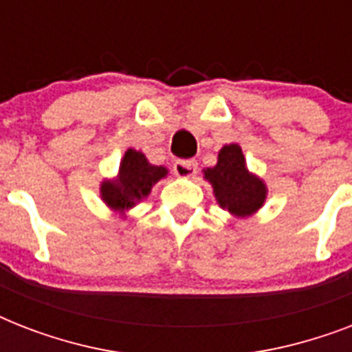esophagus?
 <instances>
[{"instance_id": "1", "label": "esophagus", "mask_w": 352, "mask_h": 352, "mask_svg": "<svg viewBox=\"0 0 352 352\" xmlns=\"http://www.w3.org/2000/svg\"><path fill=\"white\" fill-rule=\"evenodd\" d=\"M173 173L179 177H192L197 173V160H177L173 162Z\"/></svg>"}]
</instances>
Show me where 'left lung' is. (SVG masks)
<instances>
[{
	"label": "left lung",
	"instance_id": "1",
	"mask_svg": "<svg viewBox=\"0 0 352 352\" xmlns=\"http://www.w3.org/2000/svg\"><path fill=\"white\" fill-rule=\"evenodd\" d=\"M204 177L212 182L215 197L223 208L235 215H250L259 210L267 197L263 181L252 177L245 166V157L237 144H230L219 151L215 168H208Z\"/></svg>",
	"mask_w": 352,
	"mask_h": 352
}]
</instances>
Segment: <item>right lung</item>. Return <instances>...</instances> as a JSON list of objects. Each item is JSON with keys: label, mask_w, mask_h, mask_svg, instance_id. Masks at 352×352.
<instances>
[{"label": "right lung", "mask_w": 352, "mask_h": 352, "mask_svg": "<svg viewBox=\"0 0 352 352\" xmlns=\"http://www.w3.org/2000/svg\"><path fill=\"white\" fill-rule=\"evenodd\" d=\"M166 173V168L149 164L140 151L127 149L117 181L102 184V199L115 210L131 208L137 201L148 195L151 186Z\"/></svg>", "instance_id": "right-lung-1"}]
</instances>
